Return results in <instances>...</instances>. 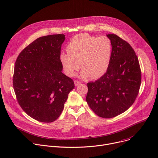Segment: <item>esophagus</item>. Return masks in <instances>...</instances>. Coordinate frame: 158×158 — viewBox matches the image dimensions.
<instances>
[{"mask_svg": "<svg viewBox=\"0 0 158 158\" xmlns=\"http://www.w3.org/2000/svg\"><path fill=\"white\" fill-rule=\"evenodd\" d=\"M81 83V82L80 81H74V84H75L76 86H77V85H79Z\"/></svg>", "mask_w": 158, "mask_h": 158, "instance_id": "34e87169", "label": "esophagus"}]
</instances>
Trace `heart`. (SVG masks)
<instances>
[{
  "mask_svg": "<svg viewBox=\"0 0 158 158\" xmlns=\"http://www.w3.org/2000/svg\"><path fill=\"white\" fill-rule=\"evenodd\" d=\"M67 53L61 52L60 61L65 73L73 76L80 65L79 76L98 79L103 76L110 66L112 53L111 40L106 36L96 37L83 33L72 39L67 46Z\"/></svg>",
  "mask_w": 158,
  "mask_h": 158,
  "instance_id": "b5f03b06",
  "label": "heart"
}]
</instances>
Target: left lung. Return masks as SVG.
Masks as SVG:
<instances>
[{
	"instance_id": "obj_1",
	"label": "left lung",
	"mask_w": 158,
	"mask_h": 158,
	"mask_svg": "<svg viewBox=\"0 0 158 158\" xmlns=\"http://www.w3.org/2000/svg\"><path fill=\"white\" fill-rule=\"evenodd\" d=\"M112 45L110 66L95 82L88 83L86 102L100 117L110 118L125 112L137 96L141 71L134 49L114 34L106 35Z\"/></svg>"
}]
</instances>
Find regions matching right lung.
Instances as JSON below:
<instances>
[{
    "instance_id": "add662e5",
    "label": "right lung",
    "mask_w": 158,
    "mask_h": 158,
    "mask_svg": "<svg viewBox=\"0 0 158 158\" xmlns=\"http://www.w3.org/2000/svg\"><path fill=\"white\" fill-rule=\"evenodd\" d=\"M63 34L37 38L18 56L13 87L27 114L41 122H53L62 113L73 80L62 73L60 61Z\"/></svg>"
}]
</instances>
